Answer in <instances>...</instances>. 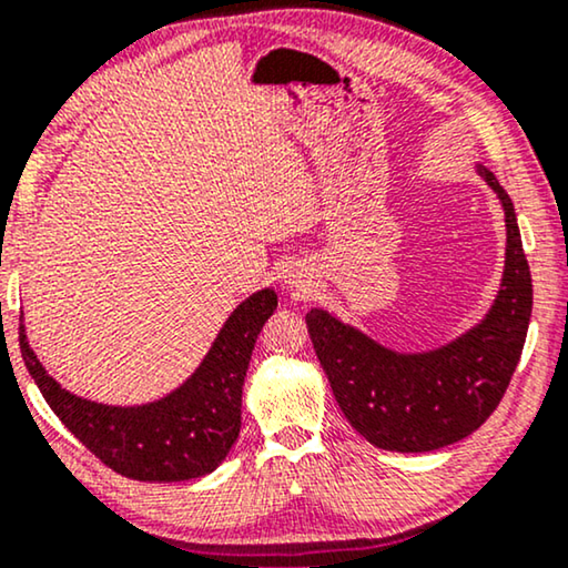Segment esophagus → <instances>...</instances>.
Here are the masks:
<instances>
[{"mask_svg":"<svg viewBox=\"0 0 568 568\" xmlns=\"http://www.w3.org/2000/svg\"><path fill=\"white\" fill-rule=\"evenodd\" d=\"M290 286L297 294H302V292H307V286H310V282H307V276L305 274H292V278H290Z\"/></svg>","mask_w":568,"mask_h":568,"instance_id":"1","label":"esophagus"}]
</instances>
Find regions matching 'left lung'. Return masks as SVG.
Here are the masks:
<instances>
[{
  "instance_id": "1",
  "label": "left lung",
  "mask_w": 568,
  "mask_h": 568,
  "mask_svg": "<svg viewBox=\"0 0 568 568\" xmlns=\"http://www.w3.org/2000/svg\"><path fill=\"white\" fill-rule=\"evenodd\" d=\"M504 206L507 261L501 290L476 328L422 354L385 348L325 310L307 331L348 424L390 453H429L460 442L494 414L523 354L532 313V278L515 204L491 170L478 165Z\"/></svg>"
}]
</instances>
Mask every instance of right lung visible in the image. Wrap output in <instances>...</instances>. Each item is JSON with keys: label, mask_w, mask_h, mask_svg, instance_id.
I'll list each match as a JSON object with an SVG mask.
<instances>
[{"label": "right lung", "mask_w": 568, "mask_h": 568, "mask_svg": "<svg viewBox=\"0 0 568 568\" xmlns=\"http://www.w3.org/2000/svg\"><path fill=\"white\" fill-rule=\"evenodd\" d=\"M274 310V290L240 302L199 369L178 390L144 406H103L64 390L38 362L22 323L20 352L53 414L100 463L134 480H191L212 473L237 442L245 372Z\"/></svg>", "instance_id": "right-lung-1"}]
</instances>
